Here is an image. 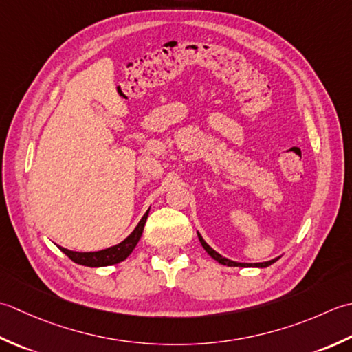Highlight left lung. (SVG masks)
<instances>
[{"instance_id":"1","label":"left lung","mask_w":352,"mask_h":352,"mask_svg":"<svg viewBox=\"0 0 352 352\" xmlns=\"http://www.w3.org/2000/svg\"><path fill=\"white\" fill-rule=\"evenodd\" d=\"M197 236H199V241L202 243V246H204V249L206 250L208 254H210L214 260L216 261H219L220 264H225V266H231V267H267V266H270V264H274L278 258H274V260H270V261H264V263H236V261H232V260H228V258H225V256H221L219 252H216V250H214L210 245H208V243L202 239V235H200L199 232H197Z\"/></svg>"}]
</instances>
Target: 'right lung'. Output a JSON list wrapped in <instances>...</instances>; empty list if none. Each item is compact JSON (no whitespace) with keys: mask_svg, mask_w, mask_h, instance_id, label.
I'll use <instances>...</instances> for the list:
<instances>
[{"mask_svg":"<svg viewBox=\"0 0 352 352\" xmlns=\"http://www.w3.org/2000/svg\"><path fill=\"white\" fill-rule=\"evenodd\" d=\"M148 211L150 210H147V212L142 216L140 223L136 225L132 234L116 246H111L103 250H97V252H76V250H69L62 246H59V249L69 258V260H73L74 263L82 264V266H88V267H103V266H111V264L124 261L126 258L132 254L136 243H138L141 239L142 231H144Z\"/></svg>","mask_w":352,"mask_h":352,"instance_id":"1","label":"right lung"}]
</instances>
